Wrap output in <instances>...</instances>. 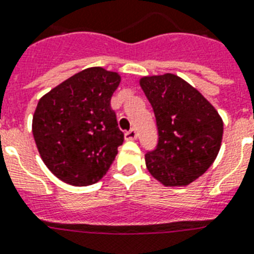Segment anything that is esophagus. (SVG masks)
<instances>
[{"mask_svg": "<svg viewBox=\"0 0 254 254\" xmlns=\"http://www.w3.org/2000/svg\"><path fill=\"white\" fill-rule=\"evenodd\" d=\"M125 137H126V140L136 139V137H137L136 129L131 128V129H128V131H126V132H125Z\"/></svg>", "mask_w": 254, "mask_h": 254, "instance_id": "obj_1", "label": "esophagus"}]
</instances>
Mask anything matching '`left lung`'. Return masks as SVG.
<instances>
[{
  "label": "left lung",
  "mask_w": 254,
  "mask_h": 254,
  "mask_svg": "<svg viewBox=\"0 0 254 254\" xmlns=\"http://www.w3.org/2000/svg\"><path fill=\"white\" fill-rule=\"evenodd\" d=\"M156 118L159 141L145 155L148 172L165 186H186L215 161L223 121L215 107L181 77L165 73L140 78Z\"/></svg>",
  "instance_id": "1"
}]
</instances>
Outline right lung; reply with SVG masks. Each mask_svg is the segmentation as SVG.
Wrapping results in <instances>:
<instances>
[{"instance_id": "obj_1", "label": "right lung", "mask_w": 254, "mask_h": 254, "mask_svg": "<svg viewBox=\"0 0 254 254\" xmlns=\"http://www.w3.org/2000/svg\"><path fill=\"white\" fill-rule=\"evenodd\" d=\"M119 82L117 72L93 66L39 99L32 135L46 166L63 182L95 184L115 160L125 140L110 106Z\"/></svg>"}]
</instances>
